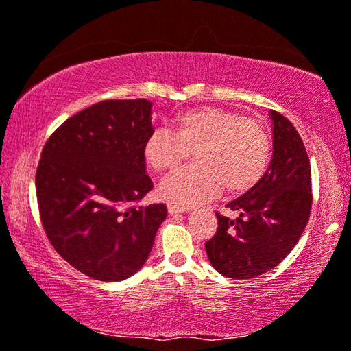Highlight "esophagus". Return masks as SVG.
<instances>
[{
  "label": "esophagus",
  "mask_w": 351,
  "mask_h": 351,
  "mask_svg": "<svg viewBox=\"0 0 351 351\" xmlns=\"http://www.w3.org/2000/svg\"><path fill=\"white\" fill-rule=\"evenodd\" d=\"M189 208H181V206L169 204V213L170 214H180V213H187Z\"/></svg>",
  "instance_id": "34e87169"
}]
</instances>
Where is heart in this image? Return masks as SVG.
Instances as JSON below:
<instances>
[{"mask_svg": "<svg viewBox=\"0 0 351 351\" xmlns=\"http://www.w3.org/2000/svg\"><path fill=\"white\" fill-rule=\"evenodd\" d=\"M167 128H154L143 142L145 162L165 173L193 156L192 167L160 182L159 197L191 208L217 195L243 193L264 176L271 145L265 128L253 119L220 108H195L176 115Z\"/></svg>", "mask_w": 351, "mask_h": 351, "instance_id": "b5f03b06", "label": "heart"}]
</instances>
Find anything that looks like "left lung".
Here are the masks:
<instances>
[{"mask_svg":"<svg viewBox=\"0 0 351 351\" xmlns=\"http://www.w3.org/2000/svg\"><path fill=\"white\" fill-rule=\"evenodd\" d=\"M274 156L261 181L226 204L236 219L215 213L217 231L206 242L214 269L232 280L263 275L297 245L309 220L311 164L302 137L291 121L270 110Z\"/></svg>","mask_w":351,"mask_h":351,"instance_id":"8db88e82","label":"left lung"}]
</instances>
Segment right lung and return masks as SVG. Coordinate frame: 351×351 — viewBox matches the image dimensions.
Listing matches in <instances>:
<instances>
[{"instance_id":"add662e5","label":"right lung","mask_w":351,"mask_h":351,"mask_svg":"<svg viewBox=\"0 0 351 351\" xmlns=\"http://www.w3.org/2000/svg\"><path fill=\"white\" fill-rule=\"evenodd\" d=\"M148 99H104L66 119L42 149L36 192L43 230L66 263L98 281H123L145 264L167 217L136 203L153 189L143 142Z\"/></svg>"}]
</instances>
